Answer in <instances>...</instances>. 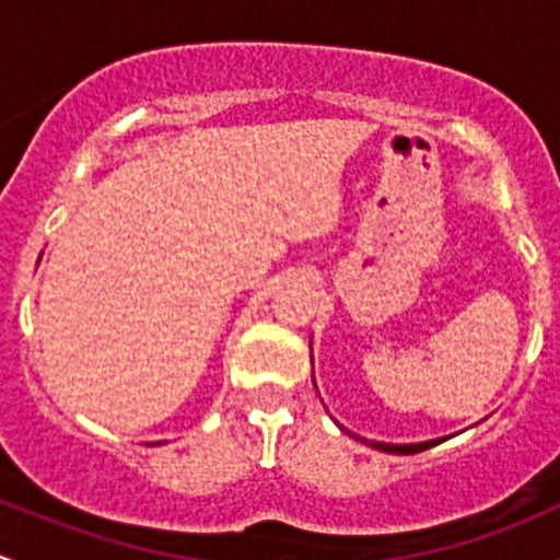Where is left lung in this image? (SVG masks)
<instances>
[{
	"label": "left lung",
	"mask_w": 560,
	"mask_h": 560,
	"mask_svg": "<svg viewBox=\"0 0 560 560\" xmlns=\"http://www.w3.org/2000/svg\"><path fill=\"white\" fill-rule=\"evenodd\" d=\"M365 442V439H363ZM444 439H433V442H420V444H385V442H369L374 450H382V453H393V455H415V453H422V450L428 447H436V444H442Z\"/></svg>",
	"instance_id": "left-lung-1"
}]
</instances>
